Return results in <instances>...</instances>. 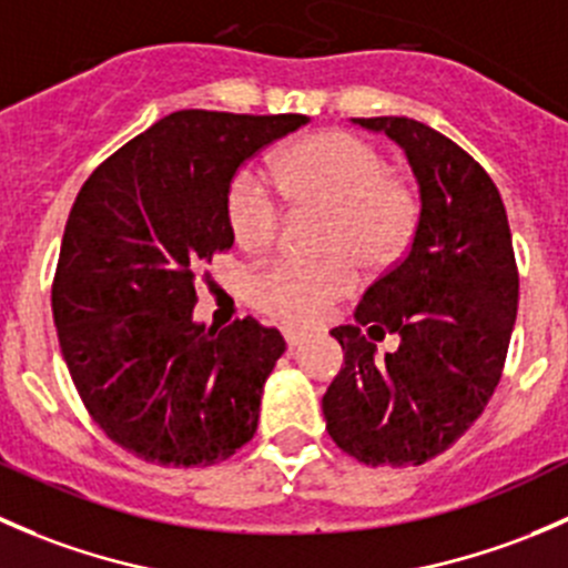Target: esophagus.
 Wrapping results in <instances>:
<instances>
[{
    "mask_svg": "<svg viewBox=\"0 0 568 568\" xmlns=\"http://www.w3.org/2000/svg\"><path fill=\"white\" fill-rule=\"evenodd\" d=\"M284 339H286V347H301L303 342H306V334H301V331H284Z\"/></svg>",
    "mask_w": 568,
    "mask_h": 568,
    "instance_id": "esophagus-1",
    "label": "esophagus"
}]
</instances>
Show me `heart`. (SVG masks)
Wrapping results in <instances>:
<instances>
[{
    "instance_id": "heart-1",
    "label": "heart",
    "mask_w": 568,
    "mask_h": 568,
    "mask_svg": "<svg viewBox=\"0 0 568 568\" xmlns=\"http://www.w3.org/2000/svg\"><path fill=\"white\" fill-rule=\"evenodd\" d=\"M278 190L297 206H320L328 223L320 260H273L251 276V303L267 317L314 325L358 286V265L381 271L406 245L414 229V199L392 182L384 154L351 132H320L284 149L273 162ZM226 215L234 240L248 251L273 243L282 206L256 171L229 184Z\"/></svg>"
}]
</instances>
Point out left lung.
I'll return each mask as SVG.
<instances>
[{"mask_svg": "<svg viewBox=\"0 0 568 568\" xmlns=\"http://www.w3.org/2000/svg\"><path fill=\"white\" fill-rule=\"evenodd\" d=\"M395 140L419 187L408 254L331 331L345 364L323 395L331 439L362 464L419 467L462 439L494 395L519 303L508 215L491 176L414 118H353ZM397 333L384 359L374 342Z\"/></svg>", "mask_w": 568, "mask_h": 568, "instance_id": "8db88e82", "label": "left lung"}]
</instances>
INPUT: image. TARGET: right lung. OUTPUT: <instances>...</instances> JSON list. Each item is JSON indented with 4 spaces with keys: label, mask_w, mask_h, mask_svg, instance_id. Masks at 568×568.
<instances>
[{
    "label": "right lung",
    "mask_w": 568,
    "mask_h": 568,
    "mask_svg": "<svg viewBox=\"0 0 568 568\" xmlns=\"http://www.w3.org/2000/svg\"><path fill=\"white\" fill-rule=\"evenodd\" d=\"M306 115L179 110L91 173L60 245V351L101 430L143 462L210 467L260 425L286 351L254 317L195 323V273L232 248L226 195L245 160Z\"/></svg>",
    "instance_id": "right-lung-1"
}]
</instances>
